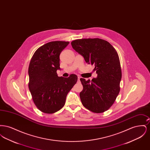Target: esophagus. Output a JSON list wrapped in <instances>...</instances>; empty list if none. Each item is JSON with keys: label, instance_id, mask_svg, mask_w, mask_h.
Instances as JSON below:
<instances>
[{"label": "esophagus", "instance_id": "1", "mask_svg": "<svg viewBox=\"0 0 150 150\" xmlns=\"http://www.w3.org/2000/svg\"><path fill=\"white\" fill-rule=\"evenodd\" d=\"M78 81H80V76H78Z\"/></svg>", "mask_w": 150, "mask_h": 150}]
</instances>
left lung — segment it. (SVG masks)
I'll use <instances>...</instances> for the list:
<instances>
[{"label":"left lung","mask_w":150,"mask_h":150,"mask_svg":"<svg viewBox=\"0 0 150 150\" xmlns=\"http://www.w3.org/2000/svg\"><path fill=\"white\" fill-rule=\"evenodd\" d=\"M71 44L87 64H94L97 74L91 81L80 79L83 86L80 93L83 105L94 113L107 111L120 92L121 66L116 50L110 43L99 38L77 39Z\"/></svg>","instance_id":"left-lung-1"}]
</instances>
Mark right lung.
<instances>
[{"label": "right lung", "instance_id": "obj_1", "mask_svg": "<svg viewBox=\"0 0 150 150\" xmlns=\"http://www.w3.org/2000/svg\"><path fill=\"white\" fill-rule=\"evenodd\" d=\"M69 42L46 43L36 50L29 66V90L36 107L46 114H53L64 106L66 96L78 80L71 74L58 76L59 55Z\"/></svg>", "mask_w": 150, "mask_h": 150}]
</instances>
